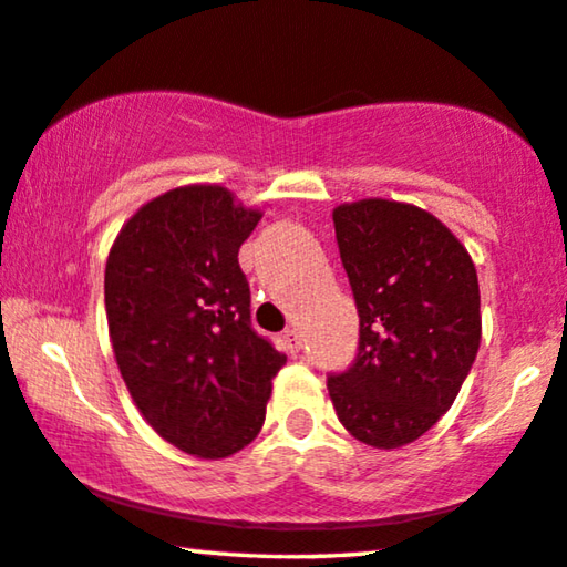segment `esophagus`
Wrapping results in <instances>:
<instances>
[{"label": "esophagus", "mask_w": 567, "mask_h": 567, "mask_svg": "<svg viewBox=\"0 0 567 567\" xmlns=\"http://www.w3.org/2000/svg\"><path fill=\"white\" fill-rule=\"evenodd\" d=\"M281 342L286 347V352L296 354L301 350V337H299V329H286V332L281 334Z\"/></svg>", "instance_id": "34e87169"}]
</instances>
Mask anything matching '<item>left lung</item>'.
<instances>
[{
  "mask_svg": "<svg viewBox=\"0 0 567 567\" xmlns=\"http://www.w3.org/2000/svg\"><path fill=\"white\" fill-rule=\"evenodd\" d=\"M334 233L360 342L350 368L329 372V398L357 441L405 446L454 405L476 360V268L456 235L413 205H339Z\"/></svg>",
  "mask_w": 567,
  "mask_h": 567,
  "instance_id": "1",
  "label": "left lung"
}]
</instances>
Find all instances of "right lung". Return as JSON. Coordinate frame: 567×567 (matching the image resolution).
I'll return each mask as SVG.
<instances>
[{
	"instance_id": "right-lung-1",
	"label": "right lung",
	"mask_w": 567,
	"mask_h": 567,
	"mask_svg": "<svg viewBox=\"0 0 567 567\" xmlns=\"http://www.w3.org/2000/svg\"><path fill=\"white\" fill-rule=\"evenodd\" d=\"M260 220L217 185L146 203L106 260V317L121 378L172 446L225 458L266 421L286 357L250 324L238 250Z\"/></svg>"
}]
</instances>
